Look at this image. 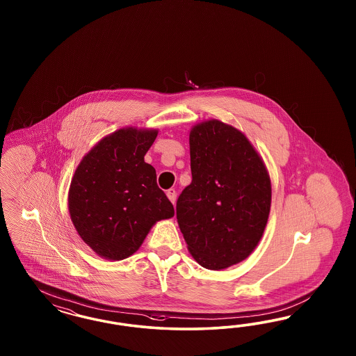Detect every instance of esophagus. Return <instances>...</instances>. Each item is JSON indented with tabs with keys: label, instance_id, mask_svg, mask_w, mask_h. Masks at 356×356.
<instances>
[{
	"label": "esophagus",
	"instance_id": "34e87169",
	"mask_svg": "<svg viewBox=\"0 0 356 356\" xmlns=\"http://www.w3.org/2000/svg\"><path fill=\"white\" fill-rule=\"evenodd\" d=\"M165 194H167V197L170 198V201H171L172 204L176 202V191H175V189H172V188H171V189H168V191L165 192Z\"/></svg>",
	"mask_w": 356,
	"mask_h": 356
}]
</instances>
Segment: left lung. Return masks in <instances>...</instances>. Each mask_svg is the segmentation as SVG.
I'll list each match as a JSON object with an SVG mask.
<instances>
[{
  "label": "left lung",
  "mask_w": 356,
  "mask_h": 356,
  "mask_svg": "<svg viewBox=\"0 0 356 356\" xmlns=\"http://www.w3.org/2000/svg\"><path fill=\"white\" fill-rule=\"evenodd\" d=\"M192 183L177 198L176 216L188 249L206 269L247 259L269 218L271 185L247 137L218 120L191 130Z\"/></svg>",
  "instance_id": "1"
}]
</instances>
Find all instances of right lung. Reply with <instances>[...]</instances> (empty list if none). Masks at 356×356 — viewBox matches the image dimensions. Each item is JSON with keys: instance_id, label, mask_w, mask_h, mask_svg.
I'll list each match as a JSON object with an SVG mask.
<instances>
[{"instance_id": "add662e5", "label": "right lung", "mask_w": 356, "mask_h": 356, "mask_svg": "<svg viewBox=\"0 0 356 356\" xmlns=\"http://www.w3.org/2000/svg\"><path fill=\"white\" fill-rule=\"evenodd\" d=\"M156 130L120 129L100 140L79 163L69 191V213L90 248L124 259L140 248L151 227L175 216L145 155Z\"/></svg>"}]
</instances>
